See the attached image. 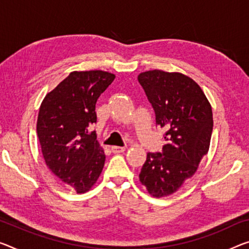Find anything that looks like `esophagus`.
<instances>
[{
	"mask_svg": "<svg viewBox=\"0 0 249 249\" xmlns=\"http://www.w3.org/2000/svg\"><path fill=\"white\" fill-rule=\"evenodd\" d=\"M111 150H112L113 154H120V152H124L125 150V147L113 146V147H111Z\"/></svg>",
	"mask_w": 249,
	"mask_h": 249,
	"instance_id": "1",
	"label": "esophagus"
}]
</instances>
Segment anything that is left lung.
<instances>
[{
  "label": "left lung",
  "mask_w": 249,
  "mask_h": 249,
  "mask_svg": "<svg viewBox=\"0 0 249 249\" xmlns=\"http://www.w3.org/2000/svg\"><path fill=\"white\" fill-rule=\"evenodd\" d=\"M156 114L166 128L161 152H148L139 174L151 196H169L197 171L209 150L213 132L212 106L201 88L179 72L151 70L138 75Z\"/></svg>",
  "instance_id": "obj_1"
}]
</instances>
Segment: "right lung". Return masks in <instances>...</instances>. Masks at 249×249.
<instances>
[{"label":"right lung","mask_w":249,"mask_h":249,"mask_svg":"<svg viewBox=\"0 0 249 249\" xmlns=\"http://www.w3.org/2000/svg\"><path fill=\"white\" fill-rule=\"evenodd\" d=\"M114 78L101 70L73 71L41 103L36 132L45 163L78 194L91 189L105 166V151L88 128L97 122L95 103Z\"/></svg>","instance_id":"obj_1"}]
</instances>
